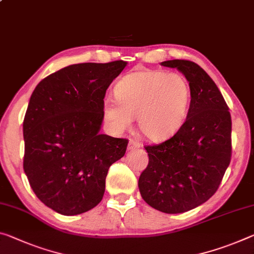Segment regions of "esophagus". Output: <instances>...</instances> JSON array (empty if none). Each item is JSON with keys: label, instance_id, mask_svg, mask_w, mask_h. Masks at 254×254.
Returning <instances> with one entry per match:
<instances>
[{"label": "esophagus", "instance_id": "esophagus-1", "mask_svg": "<svg viewBox=\"0 0 254 254\" xmlns=\"http://www.w3.org/2000/svg\"><path fill=\"white\" fill-rule=\"evenodd\" d=\"M140 146H141V144H140L139 142L134 141V140H130V141H128L127 149L128 150H134V149H136V148H140Z\"/></svg>", "mask_w": 254, "mask_h": 254}]
</instances>
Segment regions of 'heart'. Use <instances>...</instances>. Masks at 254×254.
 I'll return each mask as SVG.
<instances>
[{"mask_svg": "<svg viewBox=\"0 0 254 254\" xmlns=\"http://www.w3.org/2000/svg\"><path fill=\"white\" fill-rule=\"evenodd\" d=\"M115 98H106L103 107L104 118L115 131L127 130L136 116L141 133L152 141H160L182 126L191 91L187 79L179 73L142 70L120 80Z\"/></svg>", "mask_w": 254, "mask_h": 254, "instance_id": "obj_1", "label": "heart"}]
</instances>
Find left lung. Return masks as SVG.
Wrapping results in <instances>:
<instances>
[{"label":"left lung","instance_id":"left-lung-1","mask_svg":"<svg viewBox=\"0 0 254 254\" xmlns=\"http://www.w3.org/2000/svg\"><path fill=\"white\" fill-rule=\"evenodd\" d=\"M162 65L176 67L185 75L191 103L172 138L144 146L149 163L138 184L149 206L181 214L206 202L218 190L231 163L232 119L218 87L198 64L171 60Z\"/></svg>","mask_w":254,"mask_h":254}]
</instances>
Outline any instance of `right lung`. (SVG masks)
Listing matches in <instances>:
<instances>
[{
	"label": "right lung",
	"mask_w": 254,
	"mask_h": 254,
	"mask_svg": "<svg viewBox=\"0 0 254 254\" xmlns=\"http://www.w3.org/2000/svg\"><path fill=\"white\" fill-rule=\"evenodd\" d=\"M127 64H72L43 79L31 95L23 120V170L37 198L59 214L97 206L108 168L126 154L127 139L99 130L107 88Z\"/></svg>",
	"instance_id": "obj_1"
}]
</instances>
